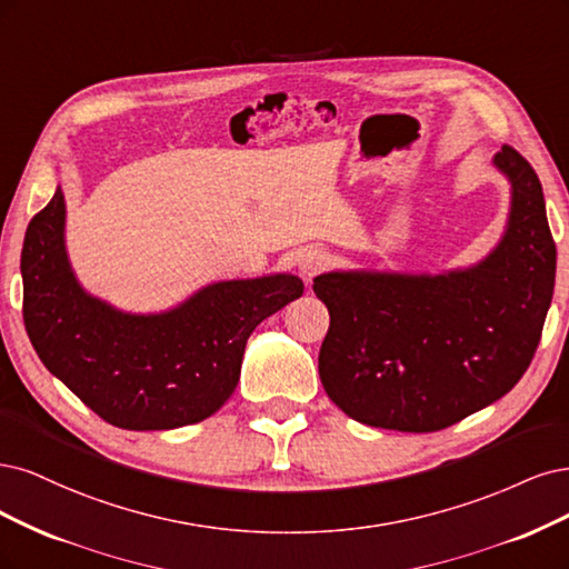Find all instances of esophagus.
I'll return each mask as SVG.
<instances>
[{"instance_id":"1","label":"esophagus","mask_w":569,"mask_h":569,"mask_svg":"<svg viewBox=\"0 0 569 569\" xmlns=\"http://www.w3.org/2000/svg\"><path fill=\"white\" fill-rule=\"evenodd\" d=\"M326 264H328V254L319 248H309L298 258L300 273H302V279H307V281L315 279L321 269H326Z\"/></svg>"}]
</instances>
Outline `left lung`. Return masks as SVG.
<instances>
[{"label":"left lung","mask_w":569,"mask_h":569,"mask_svg":"<svg viewBox=\"0 0 569 569\" xmlns=\"http://www.w3.org/2000/svg\"><path fill=\"white\" fill-rule=\"evenodd\" d=\"M510 184L506 227L482 260L439 273L336 269L315 279L331 326L326 395L363 426L435 432L480 411L527 371L553 300L556 243L531 164L491 160Z\"/></svg>","instance_id":"left-lung-1"}]
</instances>
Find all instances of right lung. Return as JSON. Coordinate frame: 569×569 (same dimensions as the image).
<instances>
[{
    "instance_id": "1",
    "label": "right lung",
    "mask_w": 569,
    "mask_h": 569,
    "mask_svg": "<svg viewBox=\"0 0 569 569\" xmlns=\"http://www.w3.org/2000/svg\"><path fill=\"white\" fill-rule=\"evenodd\" d=\"M23 321L51 376L122 430L200 423L233 395L246 342L305 290L296 273L214 281L170 309L134 315L78 281L66 248L61 184L28 224Z\"/></svg>"
}]
</instances>
